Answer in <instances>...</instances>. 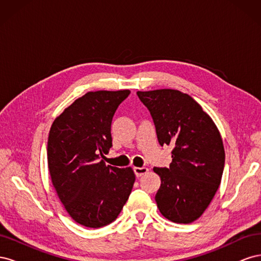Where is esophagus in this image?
<instances>
[{"label": "esophagus", "instance_id": "obj_1", "mask_svg": "<svg viewBox=\"0 0 261 261\" xmlns=\"http://www.w3.org/2000/svg\"><path fill=\"white\" fill-rule=\"evenodd\" d=\"M148 169L147 168H134V172H135V174L137 177L143 176L146 173H148Z\"/></svg>", "mask_w": 261, "mask_h": 261}]
</instances>
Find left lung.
<instances>
[{"instance_id": "obj_1", "label": "left lung", "mask_w": 261, "mask_h": 261, "mask_svg": "<svg viewBox=\"0 0 261 261\" xmlns=\"http://www.w3.org/2000/svg\"><path fill=\"white\" fill-rule=\"evenodd\" d=\"M155 125L159 144L173 145L170 168H153L161 178L155 195L161 215L188 224L201 217L221 184L224 147L201 106L175 89L137 91Z\"/></svg>"}]
</instances>
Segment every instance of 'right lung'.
Wrapping results in <instances>:
<instances>
[{
  "label": "right lung",
  "mask_w": 261,
  "mask_h": 261,
  "mask_svg": "<svg viewBox=\"0 0 261 261\" xmlns=\"http://www.w3.org/2000/svg\"><path fill=\"white\" fill-rule=\"evenodd\" d=\"M128 89L89 91L76 99L51 125L48 168L59 199L75 222L106 226L117 218L135 183L132 168L107 165L112 147L111 123Z\"/></svg>",
  "instance_id": "obj_1"
}]
</instances>
